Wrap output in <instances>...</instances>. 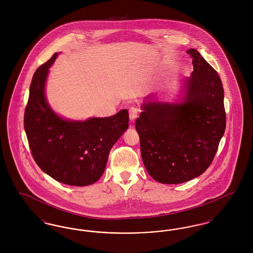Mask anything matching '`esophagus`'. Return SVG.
Returning <instances> with one entry per match:
<instances>
[{"label": "esophagus", "mask_w": 253, "mask_h": 253, "mask_svg": "<svg viewBox=\"0 0 253 253\" xmlns=\"http://www.w3.org/2000/svg\"><path fill=\"white\" fill-rule=\"evenodd\" d=\"M138 109L136 107H131L129 110V117H130V120L131 121H133L136 118H137V115H138Z\"/></svg>", "instance_id": "34e87169"}]
</instances>
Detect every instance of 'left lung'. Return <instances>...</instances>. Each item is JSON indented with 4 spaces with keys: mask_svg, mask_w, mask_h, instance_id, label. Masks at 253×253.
<instances>
[{
    "mask_svg": "<svg viewBox=\"0 0 253 253\" xmlns=\"http://www.w3.org/2000/svg\"><path fill=\"white\" fill-rule=\"evenodd\" d=\"M187 53L193 71L183 81L180 102H159L149 95L135 121L145 168L162 184H180L201 175L226 129L220 77L197 50Z\"/></svg>",
    "mask_w": 253,
    "mask_h": 253,
    "instance_id": "8db88e82",
    "label": "left lung"
}]
</instances>
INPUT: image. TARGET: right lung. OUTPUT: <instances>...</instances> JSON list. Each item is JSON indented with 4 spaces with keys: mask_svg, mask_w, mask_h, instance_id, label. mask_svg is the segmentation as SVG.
<instances>
[{
    "mask_svg": "<svg viewBox=\"0 0 253 253\" xmlns=\"http://www.w3.org/2000/svg\"><path fill=\"white\" fill-rule=\"evenodd\" d=\"M58 57L40 66L32 78L24 112V130L37 165L53 179L83 187L98 180L112 147L129 127L126 109L108 118L65 120L45 97L49 67Z\"/></svg>",
    "mask_w": 253,
    "mask_h": 253,
    "instance_id": "right-lung-1",
    "label": "right lung"
}]
</instances>
